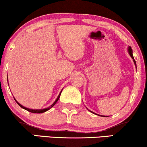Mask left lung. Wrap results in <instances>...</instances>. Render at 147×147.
I'll return each instance as SVG.
<instances>
[{
  "mask_svg": "<svg viewBox=\"0 0 147 147\" xmlns=\"http://www.w3.org/2000/svg\"><path fill=\"white\" fill-rule=\"evenodd\" d=\"M127 51H128V53H129V55H130L131 58H132V60H133V61H134V64H135L136 67V61H135V60H134V56H133V54H132V49H131L130 46H129V47H128ZM89 111H90V110H89ZM90 111L91 113H94V114H95V115H99V116H100V117H109V116H105V115H98V114H96V113H95L92 112V111Z\"/></svg>",
  "mask_w": 147,
  "mask_h": 147,
  "instance_id": "left-lung-1",
  "label": "left lung"
}]
</instances>
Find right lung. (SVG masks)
I'll return each instance as SVG.
<instances>
[{
	"label": "right lung",
	"instance_id": "add662e5",
	"mask_svg": "<svg viewBox=\"0 0 147 147\" xmlns=\"http://www.w3.org/2000/svg\"><path fill=\"white\" fill-rule=\"evenodd\" d=\"M7 79H8V77H7ZM7 81H8V79H7ZM62 90H61V92H60V94H59L58 96H57V99L55 100L54 102H53V104H52V105H51V106H49V107H48V108H45V109H28V108H26V107H24V106H22V105H20V104L19 102H18L17 101V100H16V99H15V98H14V99H15V100H16V102L18 104V105H19L20 107H22V109H25V110H26V111H29V112H31V113H42L46 112V111H47L48 110H49L50 109H51V108L53 107V106H54V105H55V103L57 102V100H59V98H60V95H61V93H62Z\"/></svg>",
	"mask_w": 147,
	"mask_h": 147
}]
</instances>
